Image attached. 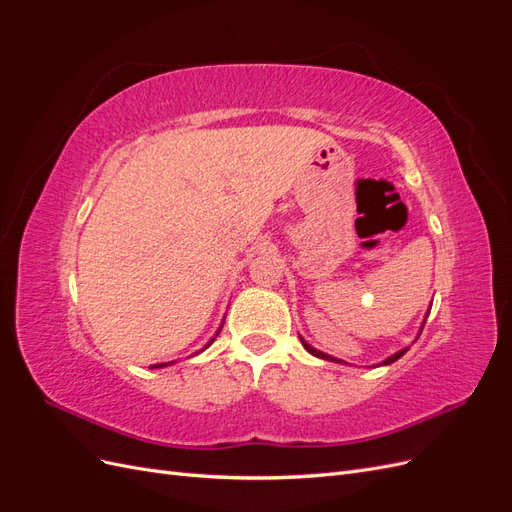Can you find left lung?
<instances>
[{"mask_svg":"<svg viewBox=\"0 0 512 512\" xmlns=\"http://www.w3.org/2000/svg\"><path fill=\"white\" fill-rule=\"evenodd\" d=\"M423 327H425V322H423ZM423 327H421V331H423ZM418 335H421V333H418ZM301 344L305 346V350L309 352V354H314V356H318V359H324V361H335V363H342V361H339V359H335V356H329V354H324V352H320V350H316V348H312V346H309L307 342H305V339L301 337ZM410 348H404V350H399V352H395L393 356H389V359H384L382 361V365H391V363H395L397 359H401V356H404L406 352H408Z\"/></svg>","mask_w":512,"mask_h":512,"instance_id":"8db88e82","label":"left lung"}]
</instances>
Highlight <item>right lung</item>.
Returning <instances> with one entry per match:
<instances>
[{
	"label": "right lung",
	"instance_id": "1",
	"mask_svg": "<svg viewBox=\"0 0 512 512\" xmlns=\"http://www.w3.org/2000/svg\"><path fill=\"white\" fill-rule=\"evenodd\" d=\"M222 324H224V322H222ZM220 331H222V327L218 329V333H220ZM218 333H215V337H218ZM215 337H213V339H215ZM213 339H211V342H209V344H207L205 348H209V346L213 344ZM205 348H203V350H205ZM166 365H170V363H158V365H151V369H158V367H166Z\"/></svg>",
	"mask_w": 512,
	"mask_h": 512
}]
</instances>
